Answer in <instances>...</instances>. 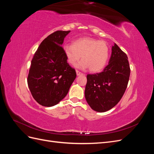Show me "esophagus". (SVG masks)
I'll use <instances>...</instances> for the list:
<instances>
[{
	"mask_svg": "<svg viewBox=\"0 0 154 154\" xmlns=\"http://www.w3.org/2000/svg\"><path fill=\"white\" fill-rule=\"evenodd\" d=\"M76 74H77V76H80V75H82V74H83V73L82 72H80L79 71H78V70H76Z\"/></svg>",
	"mask_w": 154,
	"mask_h": 154,
	"instance_id": "1",
	"label": "esophagus"
}]
</instances>
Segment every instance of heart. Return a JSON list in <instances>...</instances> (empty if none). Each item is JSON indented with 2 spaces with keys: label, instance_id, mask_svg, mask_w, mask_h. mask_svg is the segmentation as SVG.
I'll return each mask as SVG.
<instances>
[{
  "label": "heart",
  "instance_id": "heart-1",
  "mask_svg": "<svg viewBox=\"0 0 154 154\" xmlns=\"http://www.w3.org/2000/svg\"><path fill=\"white\" fill-rule=\"evenodd\" d=\"M63 51L69 64L75 66L82 57L77 67L89 68L93 72H100L105 68L110 54L109 47L105 42L91 37L79 38L71 45H66Z\"/></svg>",
  "mask_w": 154,
  "mask_h": 154
}]
</instances>
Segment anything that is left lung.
<instances>
[{"instance_id": "obj_1", "label": "left lung", "mask_w": 154, "mask_h": 154, "mask_svg": "<svg viewBox=\"0 0 154 154\" xmlns=\"http://www.w3.org/2000/svg\"><path fill=\"white\" fill-rule=\"evenodd\" d=\"M130 74L127 54L114 44L103 71L87 76L85 97L91 108L104 112L117 105L127 87Z\"/></svg>"}]
</instances>
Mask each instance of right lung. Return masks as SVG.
Instances as JSON below:
<instances>
[{"label": "right lung", "mask_w": 154, "mask_h": 154, "mask_svg": "<svg viewBox=\"0 0 154 154\" xmlns=\"http://www.w3.org/2000/svg\"><path fill=\"white\" fill-rule=\"evenodd\" d=\"M71 31H57L45 38L35 52L27 84L36 102L44 106L58 104L66 96L76 77L67 63L62 45Z\"/></svg>", "instance_id": "1"}]
</instances>
